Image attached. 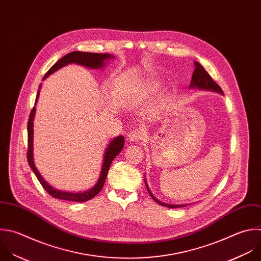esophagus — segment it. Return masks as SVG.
Here are the masks:
<instances>
[{"label":"esophagus","instance_id":"esophagus-1","mask_svg":"<svg viewBox=\"0 0 261 261\" xmlns=\"http://www.w3.org/2000/svg\"><path fill=\"white\" fill-rule=\"evenodd\" d=\"M143 136H144L143 132L140 131V130H138V129L132 130V131H130V133L128 134V138H129L131 141H135V142L141 140V139L143 138Z\"/></svg>","mask_w":261,"mask_h":261}]
</instances>
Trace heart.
<instances>
[{"label":"heart","mask_w":261,"mask_h":261,"mask_svg":"<svg viewBox=\"0 0 261 261\" xmlns=\"http://www.w3.org/2000/svg\"><path fill=\"white\" fill-rule=\"evenodd\" d=\"M155 89H156V84L154 82H148V83H146L145 85H143L141 87V89H139L138 96H141V97L143 96L144 97V96L148 95L149 93L155 91Z\"/></svg>","instance_id":"b5f03b06"}]
</instances>
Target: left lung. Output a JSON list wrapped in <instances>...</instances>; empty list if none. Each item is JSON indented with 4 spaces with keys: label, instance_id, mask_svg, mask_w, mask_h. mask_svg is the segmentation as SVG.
<instances>
[{
    "label": "left lung",
    "instance_id": "left-lung-1",
    "mask_svg": "<svg viewBox=\"0 0 261 261\" xmlns=\"http://www.w3.org/2000/svg\"><path fill=\"white\" fill-rule=\"evenodd\" d=\"M190 88L194 89V88H198V89H202V90H211V91H215V92H219L220 94H223L222 90L220 87L212 80V77L210 76V74L205 70V68L197 61H195V70L193 72L192 75V81L190 84ZM144 182L146 186V189L148 191V194L150 195V197L160 205L168 207V208H180V207H185L187 205H171V204H167V203H163L160 200H158L150 192L147 182L144 178Z\"/></svg>",
    "mask_w": 261,
    "mask_h": 261
}]
</instances>
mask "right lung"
Segmentation results:
<instances>
[{
  "mask_svg": "<svg viewBox=\"0 0 261 261\" xmlns=\"http://www.w3.org/2000/svg\"><path fill=\"white\" fill-rule=\"evenodd\" d=\"M115 56L108 54V53H90V52H81V51H73L70 52L68 54H66L65 56H63L61 59H59L45 74V76L43 77V80H45L47 76H49L51 73H53L54 71H56L57 69L69 64V63H76L80 65H84L89 68H101L105 66L107 60L114 58ZM41 88V85L39 86V89ZM40 94V90L37 93V97H36V101L35 105L38 101V97ZM35 114H36V108L34 107L31 115H30V119H29V123H28V143H29V148H28V162L30 167L33 169L34 173L36 174L38 180L40 181V184L42 185V187L45 189V191L52 196L55 199H59V200H64V201H72V202H86L88 200H91L92 198H94L103 188L105 181L107 179L108 173L111 167V164L113 162V160L121 152V150L124 147V143H125V138L124 136H118L116 138H114L110 144L108 145L106 152H105V158H103V163H102V168H101V172H100V176L96 182V185L86 192L83 193H68V192H63V191H59L54 189L53 187H51L40 174V172L38 171L35 162H34V145H33V140H34V118H35Z\"/></svg>",
  "mask_w": 261,
  "mask_h": 261,
  "instance_id": "add662e5",
  "label": "right lung"
}]
</instances>
